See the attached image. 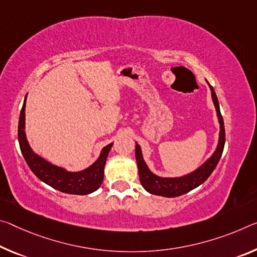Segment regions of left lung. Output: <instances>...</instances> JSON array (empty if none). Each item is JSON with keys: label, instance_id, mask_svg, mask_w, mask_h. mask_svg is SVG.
<instances>
[{"label": "left lung", "instance_id": "8db88e82", "mask_svg": "<svg viewBox=\"0 0 257 257\" xmlns=\"http://www.w3.org/2000/svg\"><path fill=\"white\" fill-rule=\"evenodd\" d=\"M209 84V83H208ZM209 88L211 90V97H213V101L216 108L218 122L221 125V130H219V140L217 149L215 151L213 156H211L208 160L201 167H199L197 170L193 173L182 177H159L157 175L150 172L149 167L146 166L143 156H142L141 146L136 144V161L138 167V174H140V180L142 185L148 192L157 195H161V197L167 198H174L178 197V195L185 194L190 192L191 190L195 189L200 184H202L207 178L210 176V174L214 172L216 168L219 159L222 157L224 144H225V130H224V122L221 111H219V104L218 99L216 97V93L214 91V88L209 84Z\"/></svg>", "mask_w": 257, "mask_h": 257}]
</instances>
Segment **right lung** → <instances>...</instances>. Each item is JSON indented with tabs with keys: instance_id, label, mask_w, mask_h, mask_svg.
Wrapping results in <instances>:
<instances>
[{
	"instance_id": "right-lung-1",
	"label": "right lung",
	"mask_w": 257,
	"mask_h": 257,
	"mask_svg": "<svg viewBox=\"0 0 257 257\" xmlns=\"http://www.w3.org/2000/svg\"><path fill=\"white\" fill-rule=\"evenodd\" d=\"M25 106L26 97L22 111H20L18 141L20 151H22L28 167L36 175V177L46 184L64 193L84 195L98 189L104 180V167L106 164L108 152L113 143L106 145L101 150L99 158L89 168L77 173L67 172L64 168H60V167L51 165L50 162L46 161L38 154H35L30 148L25 135Z\"/></svg>"
}]
</instances>
